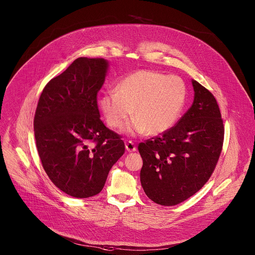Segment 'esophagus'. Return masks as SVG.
<instances>
[{"mask_svg": "<svg viewBox=\"0 0 255 255\" xmlns=\"http://www.w3.org/2000/svg\"><path fill=\"white\" fill-rule=\"evenodd\" d=\"M125 146H126V150L129 151V152L136 151V146H135V144L132 141H127L125 143Z\"/></svg>", "mask_w": 255, "mask_h": 255, "instance_id": "34e87169", "label": "esophagus"}]
</instances>
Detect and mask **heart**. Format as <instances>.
Segmentation results:
<instances>
[{"label": "heart", "mask_w": 255, "mask_h": 255, "mask_svg": "<svg viewBox=\"0 0 255 255\" xmlns=\"http://www.w3.org/2000/svg\"><path fill=\"white\" fill-rule=\"evenodd\" d=\"M186 97V85L179 77L140 69L118 82L115 91L105 92L99 104L110 128L122 127L133 111L136 119L124 131L155 136L174 125L183 110Z\"/></svg>", "instance_id": "obj_1"}]
</instances>
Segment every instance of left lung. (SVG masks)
Wrapping results in <instances>:
<instances>
[{
    "label": "left lung",
    "mask_w": 255,
    "mask_h": 255,
    "mask_svg": "<svg viewBox=\"0 0 255 255\" xmlns=\"http://www.w3.org/2000/svg\"><path fill=\"white\" fill-rule=\"evenodd\" d=\"M194 103L166 132L139 143L143 160L141 186L146 196L161 206L186 201L209 180L224 142L220 108L213 96L192 81Z\"/></svg>",
    "instance_id": "obj_1"
}]
</instances>
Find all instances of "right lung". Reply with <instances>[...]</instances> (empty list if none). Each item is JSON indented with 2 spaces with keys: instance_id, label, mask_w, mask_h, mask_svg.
Segmentation results:
<instances>
[{
  "instance_id": "obj_1",
  "label": "right lung",
  "mask_w": 255,
  "mask_h": 255,
  "mask_svg": "<svg viewBox=\"0 0 255 255\" xmlns=\"http://www.w3.org/2000/svg\"><path fill=\"white\" fill-rule=\"evenodd\" d=\"M108 68L103 58L80 57L44 87L34 116L42 166L63 193L98 195L109 171L124 154L121 136L100 119L98 93Z\"/></svg>"
}]
</instances>
